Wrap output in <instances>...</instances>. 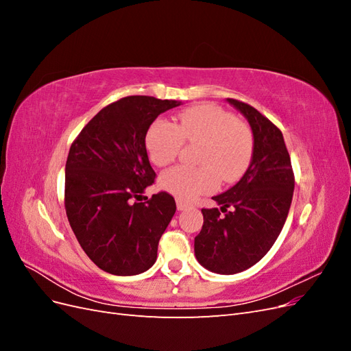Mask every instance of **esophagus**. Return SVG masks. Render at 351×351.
I'll list each match as a JSON object with an SVG mask.
<instances>
[{
    "label": "esophagus",
    "mask_w": 351,
    "mask_h": 351,
    "mask_svg": "<svg viewBox=\"0 0 351 351\" xmlns=\"http://www.w3.org/2000/svg\"><path fill=\"white\" fill-rule=\"evenodd\" d=\"M190 208V204L186 200H182V199H177V209L178 210H183V209H187Z\"/></svg>",
    "instance_id": "obj_1"
}]
</instances>
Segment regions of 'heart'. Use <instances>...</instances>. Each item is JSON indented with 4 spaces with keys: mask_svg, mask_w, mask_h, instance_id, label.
<instances>
[{
    "mask_svg": "<svg viewBox=\"0 0 351 351\" xmlns=\"http://www.w3.org/2000/svg\"><path fill=\"white\" fill-rule=\"evenodd\" d=\"M178 124L155 121L146 133V151L156 167L171 164L183 143H200V167L178 165L165 171L159 183L167 192L182 199H193L214 190L219 178L226 183L239 180L253 156L252 129L230 111L214 104H200L184 110Z\"/></svg>",
    "mask_w": 351,
    "mask_h": 351,
    "instance_id": "heart-1",
    "label": "heart"
}]
</instances>
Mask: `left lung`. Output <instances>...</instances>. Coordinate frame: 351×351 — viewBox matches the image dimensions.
Segmentation results:
<instances>
[{
	"instance_id": "1",
	"label": "left lung",
	"mask_w": 351,
	"mask_h": 351,
	"mask_svg": "<svg viewBox=\"0 0 351 351\" xmlns=\"http://www.w3.org/2000/svg\"><path fill=\"white\" fill-rule=\"evenodd\" d=\"M227 101L252 127L253 156L240 182L212 197L221 208L202 209L195 254L206 269L231 275L258 263L278 239L291 205L294 174L278 127L249 104Z\"/></svg>"
}]
</instances>
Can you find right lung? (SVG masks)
I'll use <instances>...</instances> for the list:
<instances>
[{"label":"right lung","mask_w":351,"mask_h":351,"mask_svg":"<svg viewBox=\"0 0 351 351\" xmlns=\"http://www.w3.org/2000/svg\"><path fill=\"white\" fill-rule=\"evenodd\" d=\"M182 102L125 97L102 108L71 143L64 205L70 227L89 259L112 275H137L156 261L158 243L176 214L159 192L139 199L156 177L145 137L151 124Z\"/></svg>","instance_id":"obj_1"}]
</instances>
